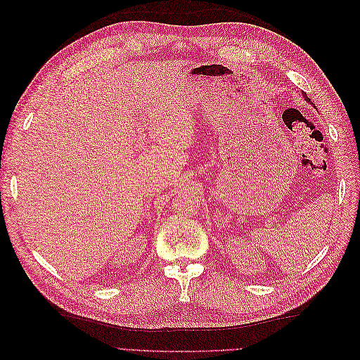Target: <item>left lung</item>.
<instances>
[{"instance_id": "obj_1", "label": "left lung", "mask_w": 360, "mask_h": 360, "mask_svg": "<svg viewBox=\"0 0 360 360\" xmlns=\"http://www.w3.org/2000/svg\"><path fill=\"white\" fill-rule=\"evenodd\" d=\"M302 94H303V97H304V101H307V102H309V103H311V99H309V97L307 96V93L302 91Z\"/></svg>"}]
</instances>
